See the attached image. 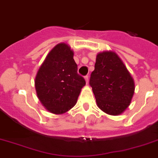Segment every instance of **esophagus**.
Listing matches in <instances>:
<instances>
[{
    "mask_svg": "<svg viewBox=\"0 0 158 158\" xmlns=\"http://www.w3.org/2000/svg\"><path fill=\"white\" fill-rule=\"evenodd\" d=\"M85 80H86V82H87V83H88V80H89V76L88 75H86L85 76Z\"/></svg>",
    "mask_w": 158,
    "mask_h": 158,
    "instance_id": "1",
    "label": "esophagus"
}]
</instances>
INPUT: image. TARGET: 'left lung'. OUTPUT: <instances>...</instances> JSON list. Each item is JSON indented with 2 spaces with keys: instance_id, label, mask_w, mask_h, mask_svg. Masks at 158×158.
I'll return each instance as SVG.
<instances>
[{
  "instance_id": "8db88e82",
  "label": "left lung",
  "mask_w": 158,
  "mask_h": 158,
  "mask_svg": "<svg viewBox=\"0 0 158 158\" xmlns=\"http://www.w3.org/2000/svg\"><path fill=\"white\" fill-rule=\"evenodd\" d=\"M89 84L98 107L110 115H118L130 105L134 83L117 54L104 52L97 56Z\"/></svg>"
}]
</instances>
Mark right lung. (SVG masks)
<instances>
[{
  "label": "right lung",
  "mask_w": 158,
  "mask_h": 158,
  "mask_svg": "<svg viewBox=\"0 0 158 158\" xmlns=\"http://www.w3.org/2000/svg\"><path fill=\"white\" fill-rule=\"evenodd\" d=\"M73 55L68 45L59 44L47 56L35 77L38 98L53 114H64L73 107L86 84L78 74Z\"/></svg>",
  "instance_id": "add662e5"
}]
</instances>
